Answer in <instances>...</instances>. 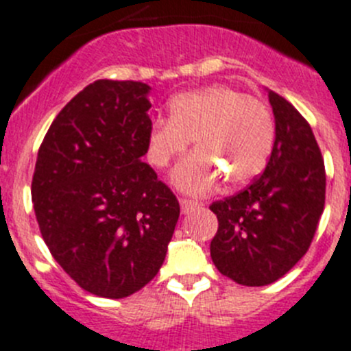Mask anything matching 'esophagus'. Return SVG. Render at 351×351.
<instances>
[{"label": "esophagus", "mask_w": 351, "mask_h": 351, "mask_svg": "<svg viewBox=\"0 0 351 351\" xmlns=\"http://www.w3.org/2000/svg\"><path fill=\"white\" fill-rule=\"evenodd\" d=\"M180 206H182V213L187 215V213H191V211H194L195 208L201 206V203H199V201H195V199L182 197L180 199Z\"/></svg>", "instance_id": "esophagus-1"}]
</instances>
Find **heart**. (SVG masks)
<instances>
[{
  "label": "heart",
  "instance_id": "b5f03b06",
  "mask_svg": "<svg viewBox=\"0 0 351 351\" xmlns=\"http://www.w3.org/2000/svg\"><path fill=\"white\" fill-rule=\"evenodd\" d=\"M274 121L266 103L229 85H208L169 101V119L156 121L147 136V159L166 168L194 140L197 152L173 173L182 191L204 194L226 178L243 185L264 169L274 145Z\"/></svg>",
  "mask_w": 351,
  "mask_h": 351
}]
</instances>
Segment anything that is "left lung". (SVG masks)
<instances>
[{
  "label": "left lung",
  "mask_w": 351,
  "mask_h": 351,
  "mask_svg": "<svg viewBox=\"0 0 351 351\" xmlns=\"http://www.w3.org/2000/svg\"><path fill=\"white\" fill-rule=\"evenodd\" d=\"M276 136L262 175L210 210L219 219L211 261L223 276L262 287L289 273L308 252L325 204V166L304 117L274 90Z\"/></svg>",
  "instance_id": "1"
}]
</instances>
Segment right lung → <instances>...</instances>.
Wrapping results in <instances>:
<instances>
[{"label": "right lung", "instance_id": "1", "mask_svg": "<svg viewBox=\"0 0 351 351\" xmlns=\"http://www.w3.org/2000/svg\"><path fill=\"white\" fill-rule=\"evenodd\" d=\"M148 90L132 80L87 85L38 150L31 197L43 241L99 298H128L159 273L180 217L176 195L141 160Z\"/></svg>", "mask_w": 351, "mask_h": 351}]
</instances>
